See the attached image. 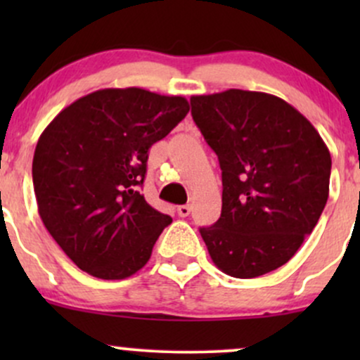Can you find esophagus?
<instances>
[{"mask_svg": "<svg viewBox=\"0 0 360 360\" xmlns=\"http://www.w3.org/2000/svg\"><path fill=\"white\" fill-rule=\"evenodd\" d=\"M189 213H191V206H189V205H181V206H177V214H179L181 218L189 217Z\"/></svg>", "mask_w": 360, "mask_h": 360, "instance_id": "esophagus-1", "label": "esophagus"}]
</instances>
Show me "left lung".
<instances>
[{
	"instance_id": "1",
	"label": "left lung",
	"mask_w": 360,
	"mask_h": 360,
	"mask_svg": "<svg viewBox=\"0 0 360 360\" xmlns=\"http://www.w3.org/2000/svg\"><path fill=\"white\" fill-rule=\"evenodd\" d=\"M191 115L221 169V214L200 229L214 266L240 279L284 266L328 200L323 139L289 103L259 91L191 96Z\"/></svg>"
}]
</instances>
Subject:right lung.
<instances>
[{"instance_id":"add662e5","label":"right lung","mask_w":360,"mask_h":360,"mask_svg":"<svg viewBox=\"0 0 360 360\" xmlns=\"http://www.w3.org/2000/svg\"><path fill=\"white\" fill-rule=\"evenodd\" d=\"M188 111L183 96L108 88L74 101L42 131L32 164L39 214L81 271L125 279L148 262L172 221L140 194L148 148Z\"/></svg>"}]
</instances>
